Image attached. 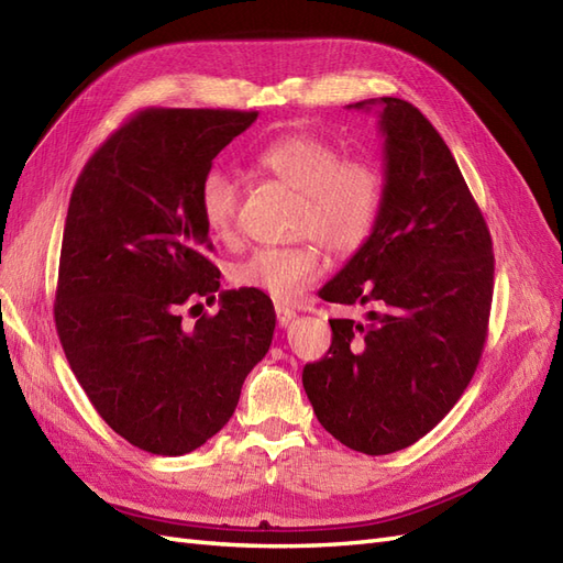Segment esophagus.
Here are the masks:
<instances>
[{"label": "esophagus", "mask_w": 563, "mask_h": 563, "mask_svg": "<svg viewBox=\"0 0 563 563\" xmlns=\"http://www.w3.org/2000/svg\"><path fill=\"white\" fill-rule=\"evenodd\" d=\"M276 316H278V325H287V323H290L292 319H295V311L292 309H287V307H276Z\"/></svg>", "instance_id": "1"}]
</instances>
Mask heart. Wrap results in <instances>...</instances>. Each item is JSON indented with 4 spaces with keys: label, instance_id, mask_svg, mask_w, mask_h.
Returning a JSON list of instances; mask_svg holds the SVG:
<instances>
[{
    "label": "heart",
    "instance_id": "b5f03b06",
    "mask_svg": "<svg viewBox=\"0 0 563 563\" xmlns=\"http://www.w3.org/2000/svg\"><path fill=\"white\" fill-rule=\"evenodd\" d=\"M254 166L297 195L292 235L305 240L254 250L230 268V280L285 305L323 273L316 240L335 254H352L368 240L385 201V176L368 158H342L333 142L313 133L268 142L254 154ZM238 207V180L225 170H209L199 185V211L216 240L235 238Z\"/></svg>",
    "mask_w": 563,
    "mask_h": 563
}]
</instances>
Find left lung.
<instances>
[{"mask_svg":"<svg viewBox=\"0 0 563 563\" xmlns=\"http://www.w3.org/2000/svg\"><path fill=\"white\" fill-rule=\"evenodd\" d=\"M380 104L385 201L376 228L321 299L368 305L330 319L333 342L301 383L321 426L354 452L421 440L464 395L487 338L495 254L487 223L440 133L413 104Z\"/></svg>","mask_w":563,"mask_h":563,"instance_id":"8db88e82","label":"left lung"}]
</instances>
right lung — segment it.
<instances>
[{
    "mask_svg": "<svg viewBox=\"0 0 563 563\" xmlns=\"http://www.w3.org/2000/svg\"><path fill=\"white\" fill-rule=\"evenodd\" d=\"M256 117L142 109L90 156L70 192L56 333L97 413L144 452L180 456L213 438L271 347L273 301L247 287L221 292L219 313L192 328L180 316L221 287L199 185Z\"/></svg>",
    "mask_w": 563,
    "mask_h": 563,
    "instance_id": "1",
    "label": "right lung"
}]
</instances>
